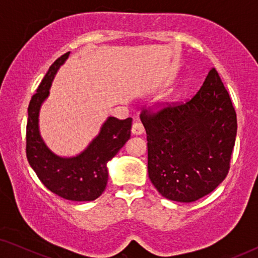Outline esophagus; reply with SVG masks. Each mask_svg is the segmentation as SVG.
<instances>
[{
    "label": "esophagus",
    "mask_w": 258,
    "mask_h": 258,
    "mask_svg": "<svg viewBox=\"0 0 258 258\" xmlns=\"http://www.w3.org/2000/svg\"><path fill=\"white\" fill-rule=\"evenodd\" d=\"M144 132L143 124L141 122H134V124L132 126V133L134 135H141Z\"/></svg>",
    "instance_id": "esophagus-1"
}]
</instances>
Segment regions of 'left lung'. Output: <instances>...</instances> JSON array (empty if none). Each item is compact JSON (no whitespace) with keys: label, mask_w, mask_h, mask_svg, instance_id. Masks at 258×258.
<instances>
[{"label":"left lung","mask_w":258,"mask_h":258,"mask_svg":"<svg viewBox=\"0 0 258 258\" xmlns=\"http://www.w3.org/2000/svg\"><path fill=\"white\" fill-rule=\"evenodd\" d=\"M148 141V174L158 192L177 202L208 195L227 177L237 133L232 102L217 70L185 102L141 111Z\"/></svg>","instance_id":"obj_1"}]
</instances>
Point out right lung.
Wrapping results in <instances>:
<instances>
[{
	"label": "right lung",
	"mask_w": 258,
	"mask_h": 258,
	"mask_svg": "<svg viewBox=\"0 0 258 258\" xmlns=\"http://www.w3.org/2000/svg\"><path fill=\"white\" fill-rule=\"evenodd\" d=\"M69 52L52 63L28 107L26 154L30 167L47 189L62 199L88 202L104 191L108 182L107 163L130 139L133 119L109 117L90 146L72 158L56 156L48 149L38 133V110L49 94L51 81Z\"/></svg>",
	"instance_id": "right-lung-1"
}]
</instances>
